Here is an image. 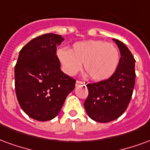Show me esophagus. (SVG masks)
Masks as SVG:
<instances>
[{
    "label": "esophagus",
    "mask_w": 150,
    "mask_h": 150,
    "mask_svg": "<svg viewBox=\"0 0 150 150\" xmlns=\"http://www.w3.org/2000/svg\"><path fill=\"white\" fill-rule=\"evenodd\" d=\"M85 84V82H82V81H79V80H77L76 81V83H75V85L76 86H79V85H83Z\"/></svg>",
    "instance_id": "esophagus-1"
}]
</instances>
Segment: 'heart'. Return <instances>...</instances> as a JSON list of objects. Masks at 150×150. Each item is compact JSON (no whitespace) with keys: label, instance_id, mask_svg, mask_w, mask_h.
Masks as SVG:
<instances>
[{"label":"heart","instance_id":"heart-1","mask_svg":"<svg viewBox=\"0 0 150 150\" xmlns=\"http://www.w3.org/2000/svg\"><path fill=\"white\" fill-rule=\"evenodd\" d=\"M56 55L66 74L75 75L83 63L85 71L95 81L110 78L120 62L119 51L114 44L95 40L76 42L70 51L59 48Z\"/></svg>","mask_w":150,"mask_h":150}]
</instances>
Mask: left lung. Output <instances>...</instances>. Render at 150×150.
Here are the masks:
<instances>
[{
    "label": "left lung",
    "mask_w": 150,
    "mask_h": 150,
    "mask_svg": "<svg viewBox=\"0 0 150 150\" xmlns=\"http://www.w3.org/2000/svg\"><path fill=\"white\" fill-rule=\"evenodd\" d=\"M121 53L120 62L108 79L88 83V96L84 102L86 114L98 122H109L126 111L135 84V59L122 42L113 39Z\"/></svg>",
    "instance_id": "8db88e82"
}]
</instances>
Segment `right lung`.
Masks as SVG:
<instances>
[{
  "label": "right lung",
  "instance_id": "add662e5",
  "mask_svg": "<svg viewBox=\"0 0 150 150\" xmlns=\"http://www.w3.org/2000/svg\"><path fill=\"white\" fill-rule=\"evenodd\" d=\"M62 35L47 33L29 41L19 53L15 66V89L21 109L37 121L59 115L75 79L60 70L56 48Z\"/></svg>",
  "mask_w": 150,
  "mask_h": 150
}]
</instances>
